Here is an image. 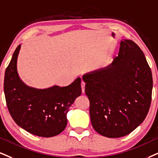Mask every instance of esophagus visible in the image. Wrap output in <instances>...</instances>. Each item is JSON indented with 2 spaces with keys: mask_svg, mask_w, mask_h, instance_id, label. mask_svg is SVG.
<instances>
[{
  "mask_svg": "<svg viewBox=\"0 0 158 158\" xmlns=\"http://www.w3.org/2000/svg\"><path fill=\"white\" fill-rule=\"evenodd\" d=\"M85 83L83 82V81L81 82V89H82V92L83 93L85 92Z\"/></svg>",
  "mask_w": 158,
  "mask_h": 158,
  "instance_id": "esophagus-1",
  "label": "esophagus"
}]
</instances>
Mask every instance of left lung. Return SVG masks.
<instances>
[{"label":"left lung","instance_id":"obj_1","mask_svg":"<svg viewBox=\"0 0 158 158\" xmlns=\"http://www.w3.org/2000/svg\"><path fill=\"white\" fill-rule=\"evenodd\" d=\"M94 129L108 138L133 132L149 112L152 75L144 54L133 41H121L111 64L83 76Z\"/></svg>","mask_w":158,"mask_h":158}]
</instances>
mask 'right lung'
Here are the masks:
<instances>
[{"label": "right lung", "mask_w": 158, "mask_h": 158, "mask_svg": "<svg viewBox=\"0 0 158 158\" xmlns=\"http://www.w3.org/2000/svg\"><path fill=\"white\" fill-rule=\"evenodd\" d=\"M19 49L18 45L5 72L3 88L8 110L15 123L28 133L46 138L57 135L67 126L69 107L81 94V77L67 86L29 87L17 73Z\"/></svg>", "instance_id": "right-lung-1"}]
</instances>
